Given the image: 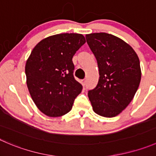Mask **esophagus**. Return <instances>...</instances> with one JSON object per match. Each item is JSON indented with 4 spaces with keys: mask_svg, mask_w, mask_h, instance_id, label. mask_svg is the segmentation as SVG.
Here are the masks:
<instances>
[{
    "mask_svg": "<svg viewBox=\"0 0 156 156\" xmlns=\"http://www.w3.org/2000/svg\"><path fill=\"white\" fill-rule=\"evenodd\" d=\"M81 84H82V85L84 87L86 84V80H82V81H81Z\"/></svg>",
    "mask_w": 156,
    "mask_h": 156,
    "instance_id": "34e87169",
    "label": "esophagus"
}]
</instances>
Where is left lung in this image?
Instances as JSON below:
<instances>
[{"instance_id":"left-lung-1","label":"left lung","mask_w":156,"mask_h":156,"mask_svg":"<svg viewBox=\"0 0 156 156\" xmlns=\"http://www.w3.org/2000/svg\"><path fill=\"white\" fill-rule=\"evenodd\" d=\"M99 69L96 87L88 90L94 111L105 117L121 113L133 98L141 80L140 59L120 38L106 33L86 35Z\"/></svg>"}]
</instances>
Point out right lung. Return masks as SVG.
<instances>
[{
    "instance_id": "1",
    "label": "right lung",
    "mask_w": 156,
    "mask_h": 156,
    "mask_svg": "<svg viewBox=\"0 0 156 156\" xmlns=\"http://www.w3.org/2000/svg\"><path fill=\"white\" fill-rule=\"evenodd\" d=\"M78 33H61L38 43L26 63L29 91L44 114L57 117L69 113L82 86L74 77L72 58L85 43Z\"/></svg>"
}]
</instances>
